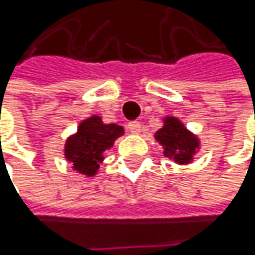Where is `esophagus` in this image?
I'll return each mask as SVG.
<instances>
[{"label": "esophagus", "instance_id": "esophagus-1", "mask_svg": "<svg viewBox=\"0 0 255 255\" xmlns=\"http://www.w3.org/2000/svg\"><path fill=\"white\" fill-rule=\"evenodd\" d=\"M127 128H128V131L131 134H139L140 133V122L133 121V122H130L128 125H127Z\"/></svg>", "mask_w": 255, "mask_h": 255}]
</instances>
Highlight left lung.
Masks as SVG:
<instances>
[{"instance_id": "8db88e82", "label": "left lung", "mask_w": 255, "mask_h": 255, "mask_svg": "<svg viewBox=\"0 0 255 255\" xmlns=\"http://www.w3.org/2000/svg\"><path fill=\"white\" fill-rule=\"evenodd\" d=\"M154 139L162 145L163 154L179 165L191 163L200 148L197 136L174 116L163 118V127L154 133Z\"/></svg>"}]
</instances>
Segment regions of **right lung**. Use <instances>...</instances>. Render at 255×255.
Here are the masks:
<instances>
[{
  "label": "right lung",
  "mask_w": 255,
  "mask_h": 255,
  "mask_svg": "<svg viewBox=\"0 0 255 255\" xmlns=\"http://www.w3.org/2000/svg\"><path fill=\"white\" fill-rule=\"evenodd\" d=\"M122 134L124 128L121 125L104 124L101 116L93 115L79 124L75 134L68 136L64 156L75 171L92 177L104 162V153L110 150L115 140Z\"/></svg>",
  "instance_id": "obj_1"
}]
</instances>
